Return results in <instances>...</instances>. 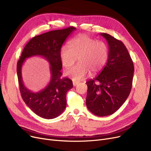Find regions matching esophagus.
Returning <instances> with one entry per match:
<instances>
[{
	"label": "esophagus",
	"instance_id": "obj_1",
	"mask_svg": "<svg viewBox=\"0 0 151 151\" xmlns=\"http://www.w3.org/2000/svg\"><path fill=\"white\" fill-rule=\"evenodd\" d=\"M78 84V82H76V81H73V84L74 86H77Z\"/></svg>",
	"mask_w": 151,
	"mask_h": 151
}]
</instances>
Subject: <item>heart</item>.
Returning <instances> with one entry per match:
<instances>
[{
  "mask_svg": "<svg viewBox=\"0 0 151 151\" xmlns=\"http://www.w3.org/2000/svg\"><path fill=\"white\" fill-rule=\"evenodd\" d=\"M107 45L98 42L86 34H80L69 42V46H63L60 51L62 65L68 68L77 61L80 63L66 71V75L74 81H80L90 71L97 74L105 67L108 59Z\"/></svg>",
  "mask_w": 151,
  "mask_h": 151,
  "instance_id": "obj_1",
  "label": "heart"
}]
</instances>
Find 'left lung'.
Segmentation results:
<instances>
[{
  "mask_svg": "<svg viewBox=\"0 0 151 151\" xmlns=\"http://www.w3.org/2000/svg\"><path fill=\"white\" fill-rule=\"evenodd\" d=\"M108 44V59L99 75L86 82V106L93 114L103 117L114 113L128 98L132 87L133 63L120 40L101 33Z\"/></svg>",
  "mask_w": 151,
  "mask_h": 151,
  "instance_id": "left-lung-1",
  "label": "left lung"
}]
</instances>
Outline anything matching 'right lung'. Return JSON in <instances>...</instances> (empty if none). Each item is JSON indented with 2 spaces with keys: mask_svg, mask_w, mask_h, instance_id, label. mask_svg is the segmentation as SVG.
I'll list each match as a JSON object with an SVG mask.
<instances>
[{
  "mask_svg": "<svg viewBox=\"0 0 151 151\" xmlns=\"http://www.w3.org/2000/svg\"><path fill=\"white\" fill-rule=\"evenodd\" d=\"M76 28L70 27L47 32L32 38L26 44L17 63V75L21 97L27 106L38 116L51 119L60 116L67 105L66 93L73 88L72 81L61 78L62 63L60 51L66 38ZM33 56H41L49 62L51 79L46 88L34 93L24 86L22 67L25 60Z\"/></svg>",
  "mask_w": 151,
  "mask_h": 151,
  "instance_id": "obj_1",
  "label": "right lung"
}]
</instances>
